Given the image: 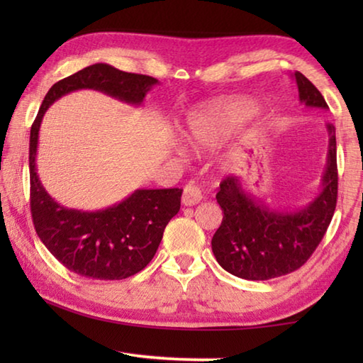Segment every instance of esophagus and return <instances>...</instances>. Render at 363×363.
<instances>
[{
	"label": "esophagus",
	"instance_id": "34e87169",
	"mask_svg": "<svg viewBox=\"0 0 363 363\" xmlns=\"http://www.w3.org/2000/svg\"><path fill=\"white\" fill-rule=\"evenodd\" d=\"M201 199V192L200 189L195 186V184H187L186 187H184V192H182V205L184 206H194L196 203H200Z\"/></svg>",
	"mask_w": 363,
	"mask_h": 363
}]
</instances>
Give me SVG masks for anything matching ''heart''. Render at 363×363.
Listing matches in <instances>:
<instances>
[{
    "mask_svg": "<svg viewBox=\"0 0 363 363\" xmlns=\"http://www.w3.org/2000/svg\"><path fill=\"white\" fill-rule=\"evenodd\" d=\"M255 106L248 101H225L210 104L190 112L186 123V139L195 145H213L227 131L248 120Z\"/></svg>",
    "mask_w": 363,
    "mask_h": 363,
    "instance_id": "b5f03b06",
    "label": "heart"
}]
</instances>
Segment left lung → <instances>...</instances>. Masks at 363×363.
I'll use <instances>...</instances> for the list:
<instances>
[{"mask_svg": "<svg viewBox=\"0 0 363 363\" xmlns=\"http://www.w3.org/2000/svg\"><path fill=\"white\" fill-rule=\"evenodd\" d=\"M299 101L328 110L327 102L303 73H293ZM328 152L320 190L301 208L269 206L250 192L240 177L220 182L216 200L224 213L211 248L219 266L245 280H269L299 269L314 253L333 218L337 196L335 126L327 125Z\"/></svg>", "mask_w": 363, "mask_h": 363, "instance_id": "obj_1", "label": "left lung"}]
</instances>
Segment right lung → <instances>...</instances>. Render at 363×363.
<instances>
[{
  "label": "right lung",
  "mask_w": 363,
  "mask_h": 363,
  "mask_svg": "<svg viewBox=\"0 0 363 363\" xmlns=\"http://www.w3.org/2000/svg\"><path fill=\"white\" fill-rule=\"evenodd\" d=\"M157 78L94 64L60 79L48 91L30 131V208L35 230L64 266L82 277L121 280L155 256L164 227L181 208L182 189H138L118 203L96 211L73 210L46 192L36 173L40 126L46 110L78 89H94L140 107Z\"/></svg>",
  "instance_id": "add662e5"
}]
</instances>
